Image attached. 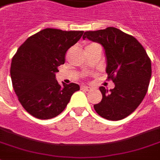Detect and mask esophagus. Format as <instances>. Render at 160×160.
<instances>
[{
  "label": "esophagus",
  "instance_id": "34e87169",
  "mask_svg": "<svg viewBox=\"0 0 160 160\" xmlns=\"http://www.w3.org/2000/svg\"><path fill=\"white\" fill-rule=\"evenodd\" d=\"M81 88L83 90H85V91H87V92H89V91L92 90V88H91V87H88V86H82Z\"/></svg>",
  "mask_w": 160,
  "mask_h": 160
}]
</instances>
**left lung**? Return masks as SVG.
<instances>
[{
    "label": "left lung",
    "mask_w": 160,
    "mask_h": 160,
    "mask_svg": "<svg viewBox=\"0 0 160 160\" xmlns=\"http://www.w3.org/2000/svg\"><path fill=\"white\" fill-rule=\"evenodd\" d=\"M83 39L101 44L105 51L110 91L100 88L102 100L94 105L102 118L117 121L132 113L143 101L151 78V62L141 43L116 28L84 32Z\"/></svg>",
    "instance_id": "left-lung-1"
}]
</instances>
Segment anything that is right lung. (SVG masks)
<instances>
[{
  "label": "right lung",
  "mask_w": 160,
  "mask_h": 160,
  "mask_svg": "<svg viewBox=\"0 0 160 160\" xmlns=\"http://www.w3.org/2000/svg\"><path fill=\"white\" fill-rule=\"evenodd\" d=\"M82 34L83 31L46 28L28 38L18 49L12 59L10 77L18 101L31 115L40 119L56 117L80 90L76 83L59 85L55 73L64 64L66 51Z\"/></svg>",
  "instance_id": "obj_1"
}]
</instances>
